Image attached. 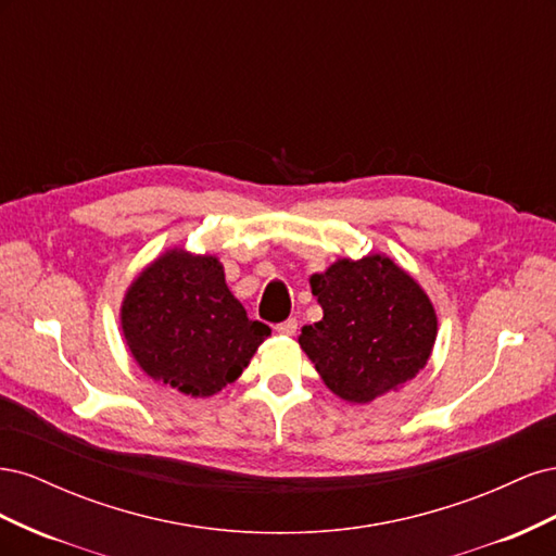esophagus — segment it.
Listing matches in <instances>:
<instances>
[{
    "instance_id": "34e87169",
    "label": "esophagus",
    "mask_w": 556,
    "mask_h": 556,
    "mask_svg": "<svg viewBox=\"0 0 556 556\" xmlns=\"http://www.w3.org/2000/svg\"><path fill=\"white\" fill-rule=\"evenodd\" d=\"M276 331L282 333V336H294V333H296V319H294V317L285 319V323L276 325Z\"/></svg>"
}]
</instances>
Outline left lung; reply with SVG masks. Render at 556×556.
I'll use <instances>...</instances> for the list:
<instances>
[{
	"label": "left lung",
	"mask_w": 556,
	"mask_h": 556,
	"mask_svg": "<svg viewBox=\"0 0 556 556\" xmlns=\"http://www.w3.org/2000/svg\"><path fill=\"white\" fill-rule=\"evenodd\" d=\"M323 319L301 329L299 345L329 390L371 403L427 366L439 333L431 299L384 255L343 257L311 276Z\"/></svg>",
	"instance_id": "8db88e82"
}]
</instances>
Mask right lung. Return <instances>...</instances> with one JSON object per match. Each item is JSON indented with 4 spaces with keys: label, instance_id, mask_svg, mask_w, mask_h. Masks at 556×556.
<instances>
[{
    "label": "right lung",
    "instance_id": "add662e5",
    "mask_svg": "<svg viewBox=\"0 0 556 556\" xmlns=\"http://www.w3.org/2000/svg\"><path fill=\"white\" fill-rule=\"evenodd\" d=\"M131 357L153 380L192 399L237 380L271 329L248 319L215 255L166 250L134 278L121 306Z\"/></svg>",
    "mask_w": 556,
    "mask_h": 556
}]
</instances>
